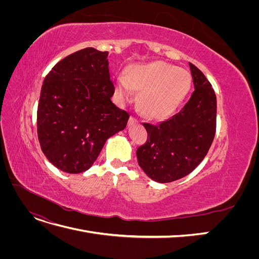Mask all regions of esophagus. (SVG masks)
Returning a JSON list of instances; mask_svg holds the SVG:
<instances>
[{
	"instance_id": "obj_1",
	"label": "esophagus",
	"mask_w": 259,
	"mask_h": 259,
	"mask_svg": "<svg viewBox=\"0 0 259 259\" xmlns=\"http://www.w3.org/2000/svg\"><path fill=\"white\" fill-rule=\"evenodd\" d=\"M138 122V120L136 119V117L135 116H131L130 117V125H132V124H134V123H137Z\"/></svg>"
}]
</instances>
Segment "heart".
Wrapping results in <instances>:
<instances>
[{
  "instance_id": "1",
  "label": "heart",
  "mask_w": 259,
  "mask_h": 259,
  "mask_svg": "<svg viewBox=\"0 0 259 259\" xmlns=\"http://www.w3.org/2000/svg\"><path fill=\"white\" fill-rule=\"evenodd\" d=\"M190 85L191 77L186 70L164 61H153L132 66L126 77L116 80L115 93L120 100L128 101L134 90L140 92V110L152 119H163L176 110Z\"/></svg>"
}]
</instances>
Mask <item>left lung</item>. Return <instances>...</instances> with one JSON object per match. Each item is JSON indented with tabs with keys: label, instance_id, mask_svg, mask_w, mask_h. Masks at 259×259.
<instances>
[{
	"label": "left lung",
	"instance_id": "obj_1",
	"mask_svg": "<svg viewBox=\"0 0 259 259\" xmlns=\"http://www.w3.org/2000/svg\"><path fill=\"white\" fill-rule=\"evenodd\" d=\"M194 91L182 110L153 125L144 123L148 138L138 147L139 166L158 183H171L197 167L205 158L216 132L217 103L211 84L189 62Z\"/></svg>",
	"mask_w": 259,
	"mask_h": 259
}]
</instances>
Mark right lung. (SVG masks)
<instances>
[{
  "mask_svg": "<svg viewBox=\"0 0 259 259\" xmlns=\"http://www.w3.org/2000/svg\"><path fill=\"white\" fill-rule=\"evenodd\" d=\"M108 52L93 48L61 59L45 76L37 106V138L48 160L62 171L88 170L106 140L126 127L130 114L111 97Z\"/></svg>",
  "mask_w": 259,
  "mask_h": 259,
  "instance_id": "right-lung-1",
  "label": "right lung"
}]
</instances>
